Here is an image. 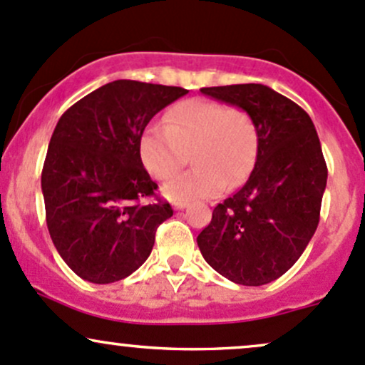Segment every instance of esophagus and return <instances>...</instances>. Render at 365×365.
Segmentation results:
<instances>
[{
    "instance_id": "1",
    "label": "esophagus",
    "mask_w": 365,
    "mask_h": 365,
    "mask_svg": "<svg viewBox=\"0 0 365 365\" xmlns=\"http://www.w3.org/2000/svg\"><path fill=\"white\" fill-rule=\"evenodd\" d=\"M189 206V204L187 202H183V201H176V202H173V207L176 211H180V210H185V207Z\"/></svg>"
}]
</instances>
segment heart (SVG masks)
Here are the masks:
<instances>
[{
  "mask_svg": "<svg viewBox=\"0 0 365 365\" xmlns=\"http://www.w3.org/2000/svg\"><path fill=\"white\" fill-rule=\"evenodd\" d=\"M256 143V126L246 110L192 98L171 107L164 124H149L138 150L158 178L173 176L185 164L187 150H192L195 166L164 185L168 199L187 202L241 185L253 168Z\"/></svg>",
  "mask_w": 365,
  "mask_h": 365,
  "instance_id": "1",
  "label": "heart"
}]
</instances>
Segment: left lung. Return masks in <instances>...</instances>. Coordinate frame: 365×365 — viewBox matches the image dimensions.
<instances>
[{"label":"left lung","mask_w":365,"mask_h":365,"mask_svg":"<svg viewBox=\"0 0 365 365\" xmlns=\"http://www.w3.org/2000/svg\"><path fill=\"white\" fill-rule=\"evenodd\" d=\"M239 107L258 135L255 170L244 185L213 210L197 246L220 275L263 286L298 262L319 225L327 166L310 115L265 85L201 88Z\"/></svg>","instance_id":"8db88e82"}]
</instances>
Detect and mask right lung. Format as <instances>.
Listing matches in <instances>:
<instances>
[{
	"label": "right lung",
	"mask_w": 365,
	"mask_h": 365,
	"mask_svg": "<svg viewBox=\"0 0 365 365\" xmlns=\"http://www.w3.org/2000/svg\"><path fill=\"white\" fill-rule=\"evenodd\" d=\"M189 91L118 79L76 102L58 119L41 173L46 225L76 275L110 284L149 258L170 202H145L158 183L140 158L149 121Z\"/></svg>",
	"instance_id": "1"
}]
</instances>
